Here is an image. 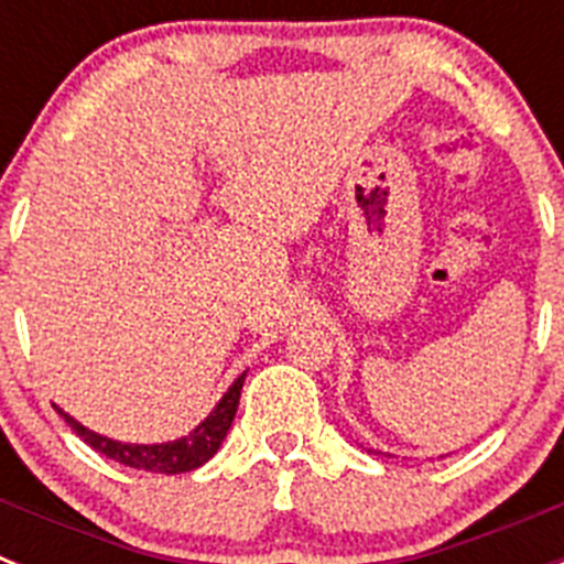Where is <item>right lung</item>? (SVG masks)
I'll return each instance as SVG.
<instances>
[{"instance_id": "obj_1", "label": "right lung", "mask_w": 564, "mask_h": 564, "mask_svg": "<svg viewBox=\"0 0 564 564\" xmlns=\"http://www.w3.org/2000/svg\"><path fill=\"white\" fill-rule=\"evenodd\" d=\"M242 383H246V372L237 376V381L228 387L226 395L220 398V403L203 417L186 437H177V441L166 443H121L112 441L107 435H98V432L87 430L84 423H78L76 417L67 415L64 410H58V415L67 421V426L82 437L87 446H93L96 452L107 455L109 460L123 463V466L143 468V471H154V475H181V471H192V468H200L203 463L212 460L217 455V449L226 441L228 430H231L234 415H237L239 406V392H242Z\"/></svg>"}]
</instances>
